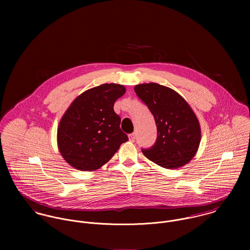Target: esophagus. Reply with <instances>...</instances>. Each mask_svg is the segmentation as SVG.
<instances>
[{
    "instance_id": "34e87169",
    "label": "esophagus",
    "mask_w": 250,
    "mask_h": 250,
    "mask_svg": "<svg viewBox=\"0 0 250 250\" xmlns=\"http://www.w3.org/2000/svg\"><path fill=\"white\" fill-rule=\"evenodd\" d=\"M135 140H136V134H135V133L130 134V135H129V141L132 142V143H134Z\"/></svg>"
}]
</instances>
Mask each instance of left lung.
I'll return each instance as SVG.
<instances>
[{
	"instance_id": "8db88e82",
	"label": "left lung",
	"mask_w": 250,
	"mask_h": 250,
	"mask_svg": "<svg viewBox=\"0 0 250 250\" xmlns=\"http://www.w3.org/2000/svg\"><path fill=\"white\" fill-rule=\"evenodd\" d=\"M135 91L154 115L158 130L156 143L143 149V155L165 168L189 163L198 150L201 128L188 103L172 88L156 83L137 84Z\"/></svg>"
}]
</instances>
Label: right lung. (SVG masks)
I'll use <instances>...</instances> for the list:
<instances>
[{
    "instance_id": "1",
    "label": "right lung",
    "mask_w": 250,
    "mask_h": 250,
    "mask_svg": "<svg viewBox=\"0 0 250 250\" xmlns=\"http://www.w3.org/2000/svg\"><path fill=\"white\" fill-rule=\"evenodd\" d=\"M126 92L118 83L85 90L70 104L58 126L57 142L67 164L83 171L102 167L128 137L120 129L114 102Z\"/></svg>"
}]
</instances>
